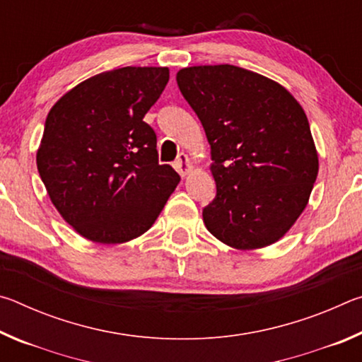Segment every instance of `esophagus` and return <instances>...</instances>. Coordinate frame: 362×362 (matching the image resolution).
<instances>
[{"label":"esophagus","mask_w":362,"mask_h":362,"mask_svg":"<svg viewBox=\"0 0 362 362\" xmlns=\"http://www.w3.org/2000/svg\"><path fill=\"white\" fill-rule=\"evenodd\" d=\"M174 168L182 177H185L189 173V170H192V163H189V159H188L185 153H180V155L177 156L175 163H174Z\"/></svg>","instance_id":"34e87169"}]
</instances>
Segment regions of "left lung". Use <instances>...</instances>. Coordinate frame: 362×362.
<instances>
[{"label":"left lung","mask_w":362,"mask_h":362,"mask_svg":"<svg viewBox=\"0 0 362 362\" xmlns=\"http://www.w3.org/2000/svg\"><path fill=\"white\" fill-rule=\"evenodd\" d=\"M177 84L211 145L217 194L203 209L206 228L240 250L276 243L320 169L303 108L279 83L228 64L187 66Z\"/></svg>","instance_id":"left-lung-1"}]
</instances>
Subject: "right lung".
I'll return each mask as SVG.
<instances>
[{
    "label": "right lung",
    "instance_id": "1",
    "mask_svg": "<svg viewBox=\"0 0 362 362\" xmlns=\"http://www.w3.org/2000/svg\"><path fill=\"white\" fill-rule=\"evenodd\" d=\"M168 66H122L79 83L51 108L36 166L60 216L86 240L119 244L155 223L180 175L158 163L144 121Z\"/></svg>",
    "mask_w": 362,
    "mask_h": 362
}]
</instances>
